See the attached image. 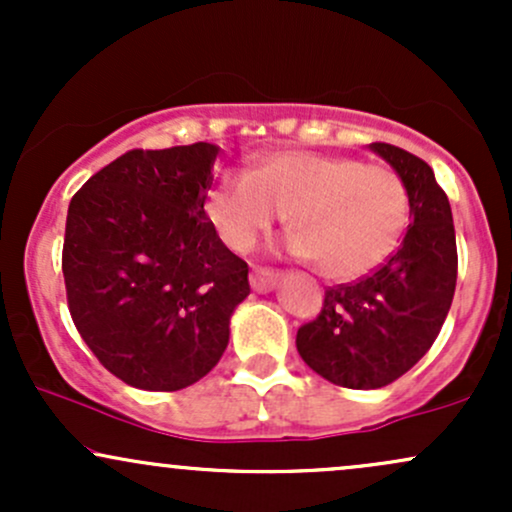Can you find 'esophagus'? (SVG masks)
Here are the masks:
<instances>
[{"instance_id": "34e87169", "label": "esophagus", "mask_w": 512, "mask_h": 512, "mask_svg": "<svg viewBox=\"0 0 512 512\" xmlns=\"http://www.w3.org/2000/svg\"><path fill=\"white\" fill-rule=\"evenodd\" d=\"M281 274L276 272V269H269V267H252L250 272V286L255 291H272L276 284H279Z\"/></svg>"}]
</instances>
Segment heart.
Masks as SVG:
<instances>
[{"mask_svg": "<svg viewBox=\"0 0 512 512\" xmlns=\"http://www.w3.org/2000/svg\"><path fill=\"white\" fill-rule=\"evenodd\" d=\"M407 182L358 158L281 151L255 173H223L207 214L223 243L248 252L289 214L293 255L332 281L361 279L397 250L409 223Z\"/></svg>", "mask_w": 512, "mask_h": 512, "instance_id": "b5f03b06", "label": "heart"}]
</instances>
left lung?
<instances>
[{
    "label": "left lung",
    "instance_id": "8db88e82",
    "mask_svg": "<svg viewBox=\"0 0 512 512\" xmlns=\"http://www.w3.org/2000/svg\"><path fill=\"white\" fill-rule=\"evenodd\" d=\"M370 149L407 182L411 223L375 272L330 286L320 315L296 334L303 361L349 390L385 387L416 366L436 342L457 284L452 211L431 166L392 144Z\"/></svg>",
    "mask_w": 512,
    "mask_h": 512
}]
</instances>
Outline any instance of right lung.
<instances>
[{"label":"right lung","instance_id":"obj_1","mask_svg":"<svg viewBox=\"0 0 512 512\" xmlns=\"http://www.w3.org/2000/svg\"><path fill=\"white\" fill-rule=\"evenodd\" d=\"M216 154L207 142L132 149L69 202V313L101 366L139 390L175 392L204 378L250 293L248 262L204 211Z\"/></svg>","mask_w":512,"mask_h":512}]
</instances>
